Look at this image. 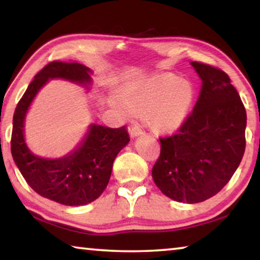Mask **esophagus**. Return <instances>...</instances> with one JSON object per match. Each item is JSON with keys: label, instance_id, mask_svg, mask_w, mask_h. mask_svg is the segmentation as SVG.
Listing matches in <instances>:
<instances>
[{"label": "esophagus", "instance_id": "1", "mask_svg": "<svg viewBox=\"0 0 260 260\" xmlns=\"http://www.w3.org/2000/svg\"><path fill=\"white\" fill-rule=\"evenodd\" d=\"M128 133H129L131 139H135V138H138V136L143 135V131L141 129L140 127L135 126V127H132V128H129Z\"/></svg>", "mask_w": 260, "mask_h": 260}]
</instances>
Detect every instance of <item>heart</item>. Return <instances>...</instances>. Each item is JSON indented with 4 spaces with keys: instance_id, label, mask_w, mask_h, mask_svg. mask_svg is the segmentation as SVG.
<instances>
[{
    "instance_id": "1",
    "label": "heart",
    "mask_w": 260,
    "mask_h": 260,
    "mask_svg": "<svg viewBox=\"0 0 260 260\" xmlns=\"http://www.w3.org/2000/svg\"><path fill=\"white\" fill-rule=\"evenodd\" d=\"M120 100L126 113H147L148 126L156 133L170 134L184 125L196 100V88L172 73L153 74L125 87Z\"/></svg>"
}]
</instances>
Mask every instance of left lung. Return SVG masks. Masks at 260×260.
I'll use <instances>...</instances> for the list:
<instances>
[{
  "label": "left lung",
  "instance_id": "8db88e82",
  "mask_svg": "<svg viewBox=\"0 0 260 260\" xmlns=\"http://www.w3.org/2000/svg\"><path fill=\"white\" fill-rule=\"evenodd\" d=\"M202 80L200 98L179 133L160 139L152 178L180 203H200L230 181L245 150L246 113L231 79L221 70L191 61Z\"/></svg>",
  "mask_w": 260,
  "mask_h": 260
}]
</instances>
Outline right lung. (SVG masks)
<instances>
[{"label": "right lung", "instance_id": "add662e5", "mask_svg": "<svg viewBox=\"0 0 260 260\" xmlns=\"http://www.w3.org/2000/svg\"><path fill=\"white\" fill-rule=\"evenodd\" d=\"M93 71L79 63L52 61L29 83L17 104L12 121L11 153L26 182L35 192L68 206L89 204L107 188L114 158L129 142L125 127L109 128L98 124L88 126L86 134L73 150L58 158L35 155L26 143V116L49 80L63 79L90 90Z\"/></svg>", "mask_w": 260, "mask_h": 260}]
</instances>
